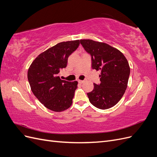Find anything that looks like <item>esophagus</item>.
Segmentation results:
<instances>
[{"instance_id":"1","label":"esophagus","mask_w":157,"mask_h":157,"mask_svg":"<svg viewBox=\"0 0 157 157\" xmlns=\"http://www.w3.org/2000/svg\"><path fill=\"white\" fill-rule=\"evenodd\" d=\"M78 82L80 83V84H82L84 82V80H78Z\"/></svg>"}]
</instances>
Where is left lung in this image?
Returning <instances> with one entry per match:
<instances>
[{"mask_svg":"<svg viewBox=\"0 0 157 157\" xmlns=\"http://www.w3.org/2000/svg\"><path fill=\"white\" fill-rule=\"evenodd\" d=\"M80 44L92 56V67L100 71V83L94 84L87 94L89 101L100 109L115 106L121 100L128 86L130 68L121 51L105 42L80 40Z\"/></svg>","mask_w":157,"mask_h":157,"instance_id":"1","label":"left lung"}]
</instances>
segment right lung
Instances as JSON below:
<instances>
[{"mask_svg":"<svg viewBox=\"0 0 157 157\" xmlns=\"http://www.w3.org/2000/svg\"><path fill=\"white\" fill-rule=\"evenodd\" d=\"M79 44V40L59 42L40 54L28 69L27 78L33 94L51 111L61 112L72 105L78 82L61 80L58 73L67 67L69 56Z\"/></svg>","mask_w":157,"mask_h":157,"instance_id":"add662e5","label":"right lung"}]
</instances>
